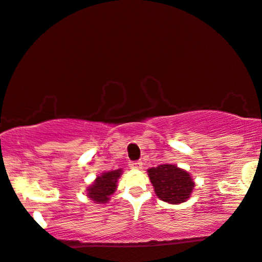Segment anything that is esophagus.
Wrapping results in <instances>:
<instances>
[{"mask_svg":"<svg viewBox=\"0 0 262 262\" xmlns=\"http://www.w3.org/2000/svg\"><path fill=\"white\" fill-rule=\"evenodd\" d=\"M129 166H130L132 169H134V170L141 169V167H142V163L140 162V160H135V162H130V163H129Z\"/></svg>","mask_w":262,"mask_h":262,"instance_id":"1","label":"esophagus"}]
</instances>
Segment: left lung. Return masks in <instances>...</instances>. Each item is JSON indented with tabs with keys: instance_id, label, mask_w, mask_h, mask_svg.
<instances>
[{
	"instance_id": "1",
	"label": "left lung",
	"mask_w": 262,
	"mask_h": 262,
	"mask_svg": "<svg viewBox=\"0 0 262 262\" xmlns=\"http://www.w3.org/2000/svg\"><path fill=\"white\" fill-rule=\"evenodd\" d=\"M149 180L160 200L169 204H180L188 200L194 182L187 171L171 164H163L148 170Z\"/></svg>"
}]
</instances>
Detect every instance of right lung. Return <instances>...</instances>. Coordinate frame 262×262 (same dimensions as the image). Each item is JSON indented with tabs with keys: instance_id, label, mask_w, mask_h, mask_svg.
<instances>
[{
	"instance_id": "right-lung-1",
	"label": "right lung",
	"mask_w": 262,
	"mask_h": 262,
	"mask_svg": "<svg viewBox=\"0 0 262 262\" xmlns=\"http://www.w3.org/2000/svg\"><path fill=\"white\" fill-rule=\"evenodd\" d=\"M121 169L103 173L102 176L97 177L95 184L89 187V196L96 202H106L109 196L116 189V183L118 177L121 176Z\"/></svg>"
}]
</instances>
